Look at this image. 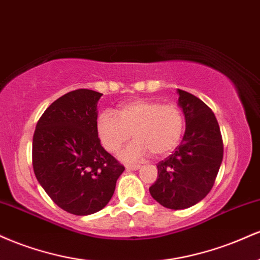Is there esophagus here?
Wrapping results in <instances>:
<instances>
[{
  "label": "esophagus",
  "instance_id": "obj_1",
  "mask_svg": "<svg viewBox=\"0 0 260 260\" xmlns=\"http://www.w3.org/2000/svg\"><path fill=\"white\" fill-rule=\"evenodd\" d=\"M124 168H126V170H129V171H136V170L140 169V165H129V164H128Z\"/></svg>",
  "mask_w": 260,
  "mask_h": 260
}]
</instances>
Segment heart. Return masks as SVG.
Wrapping results in <instances>:
<instances>
[{
    "label": "heart",
    "mask_w": 260,
    "mask_h": 260,
    "mask_svg": "<svg viewBox=\"0 0 260 260\" xmlns=\"http://www.w3.org/2000/svg\"><path fill=\"white\" fill-rule=\"evenodd\" d=\"M183 113L176 104L157 100L136 99L123 104L116 115L105 111L96 120V134L106 151L115 154L129 140L120 153L124 161H137L153 153L165 156L177 147L183 133Z\"/></svg>",
    "instance_id": "1"
}]
</instances>
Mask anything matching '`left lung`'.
<instances>
[{
    "label": "left lung",
    "mask_w": 260,
    "mask_h": 260,
    "mask_svg": "<svg viewBox=\"0 0 260 260\" xmlns=\"http://www.w3.org/2000/svg\"><path fill=\"white\" fill-rule=\"evenodd\" d=\"M186 121L181 144L157 164V178L149 188L162 207L180 210L205 198L222 162L223 145L215 115L201 99L177 89Z\"/></svg>",
    "instance_id": "1"
}]
</instances>
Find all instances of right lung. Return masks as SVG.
Returning <instances> with one entry per match:
<instances>
[{"instance_id":"obj_1","label":"right lung","mask_w":260,"mask_h":260,"mask_svg":"<svg viewBox=\"0 0 260 260\" xmlns=\"http://www.w3.org/2000/svg\"><path fill=\"white\" fill-rule=\"evenodd\" d=\"M101 92L78 89L46 109L32 137V168L45 192L74 215L106 207L124 171L96 134Z\"/></svg>"}]
</instances>
